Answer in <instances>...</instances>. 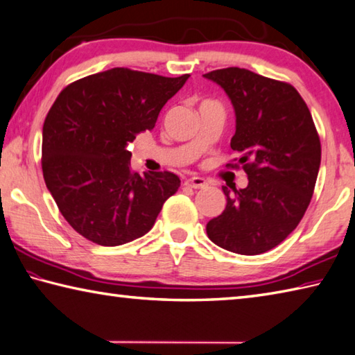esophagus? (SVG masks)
<instances>
[{
	"label": "esophagus",
	"instance_id": "34e87169",
	"mask_svg": "<svg viewBox=\"0 0 355 355\" xmlns=\"http://www.w3.org/2000/svg\"><path fill=\"white\" fill-rule=\"evenodd\" d=\"M184 184L192 189H202L206 186V180L202 177H192V178L184 180Z\"/></svg>",
	"mask_w": 355,
	"mask_h": 355
}]
</instances>
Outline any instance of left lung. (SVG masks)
<instances>
[{
    "instance_id": "obj_1",
    "label": "left lung",
    "mask_w": 355,
    "mask_h": 355,
    "mask_svg": "<svg viewBox=\"0 0 355 355\" xmlns=\"http://www.w3.org/2000/svg\"><path fill=\"white\" fill-rule=\"evenodd\" d=\"M231 101L236 133L231 149L248 186H223L227 206L206 225L209 239L231 253L254 256L279 245L298 227L313 194L321 146L312 114L300 93L284 82L243 68L203 74Z\"/></svg>"
}]
</instances>
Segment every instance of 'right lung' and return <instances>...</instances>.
<instances>
[{"mask_svg": "<svg viewBox=\"0 0 355 355\" xmlns=\"http://www.w3.org/2000/svg\"><path fill=\"white\" fill-rule=\"evenodd\" d=\"M188 79L112 68L73 82L55 99L43 124V177L85 239L102 247L138 239L180 188L172 172H133L127 146L155 127Z\"/></svg>", "mask_w": 355, "mask_h": 355, "instance_id": "right-lung-1", "label": "right lung"}]
</instances>
